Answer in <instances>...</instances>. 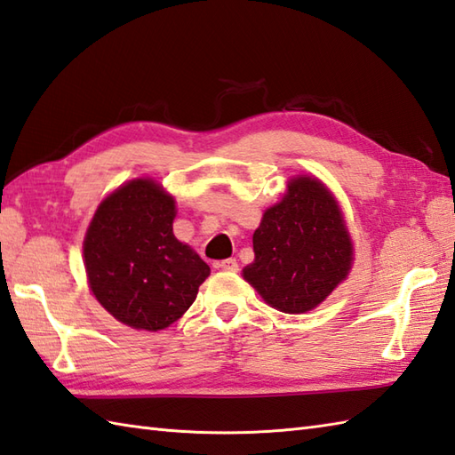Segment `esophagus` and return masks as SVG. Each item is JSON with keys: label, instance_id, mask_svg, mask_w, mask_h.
<instances>
[{"label": "esophagus", "instance_id": "esophagus-1", "mask_svg": "<svg viewBox=\"0 0 455 455\" xmlns=\"http://www.w3.org/2000/svg\"><path fill=\"white\" fill-rule=\"evenodd\" d=\"M216 268H220V270H229V272H237V270H239V265H237L235 259H224V260L216 262Z\"/></svg>", "mask_w": 455, "mask_h": 455}]
</instances>
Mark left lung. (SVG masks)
I'll return each instance as SVG.
<instances>
[{"mask_svg":"<svg viewBox=\"0 0 455 455\" xmlns=\"http://www.w3.org/2000/svg\"><path fill=\"white\" fill-rule=\"evenodd\" d=\"M253 251L243 278L284 313L319 306L347 278L352 262V241L337 202L311 177L290 180L286 196L265 212Z\"/></svg>","mask_w":455,"mask_h":455,"instance_id":"left-lung-1","label":"left lung"}]
</instances>
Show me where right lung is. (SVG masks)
Returning a JSON list of instances; mask_svg holds the SVG:
<instances>
[{
	"label": "right lung",
	"instance_id": "1",
	"mask_svg": "<svg viewBox=\"0 0 455 455\" xmlns=\"http://www.w3.org/2000/svg\"><path fill=\"white\" fill-rule=\"evenodd\" d=\"M175 200L149 179H136L97 208L84 241L93 296L134 329L159 331L196 299L210 267L173 235Z\"/></svg>",
	"mask_w": 455,
	"mask_h": 455
}]
</instances>
